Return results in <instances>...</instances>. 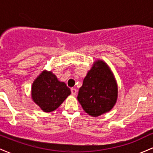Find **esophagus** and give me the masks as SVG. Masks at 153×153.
<instances>
[{
	"instance_id": "34e87169",
	"label": "esophagus",
	"mask_w": 153,
	"mask_h": 153,
	"mask_svg": "<svg viewBox=\"0 0 153 153\" xmlns=\"http://www.w3.org/2000/svg\"><path fill=\"white\" fill-rule=\"evenodd\" d=\"M71 94H72V95H73V96H75V95H76V94H77L76 89L72 88H71Z\"/></svg>"
}]
</instances>
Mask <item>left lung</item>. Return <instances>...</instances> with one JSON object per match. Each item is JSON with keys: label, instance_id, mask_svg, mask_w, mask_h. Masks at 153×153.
<instances>
[{"label": "left lung", "instance_id": "obj_1", "mask_svg": "<svg viewBox=\"0 0 153 153\" xmlns=\"http://www.w3.org/2000/svg\"><path fill=\"white\" fill-rule=\"evenodd\" d=\"M117 93V82L109 68L104 62L98 60L84 78L78 100L87 114L98 117L113 108Z\"/></svg>", "mask_w": 153, "mask_h": 153}]
</instances>
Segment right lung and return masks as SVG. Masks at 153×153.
I'll return each mask as SVG.
<instances>
[{
    "label": "right lung",
    "mask_w": 153,
    "mask_h": 153,
    "mask_svg": "<svg viewBox=\"0 0 153 153\" xmlns=\"http://www.w3.org/2000/svg\"><path fill=\"white\" fill-rule=\"evenodd\" d=\"M71 94L64 82L57 80L52 72L43 71L33 82L31 97L45 112L54 111Z\"/></svg>",
    "instance_id": "right-lung-1"
}]
</instances>
